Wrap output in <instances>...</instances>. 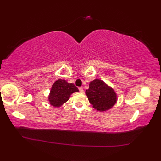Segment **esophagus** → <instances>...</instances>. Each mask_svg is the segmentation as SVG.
<instances>
[{
    "label": "esophagus",
    "mask_w": 161,
    "mask_h": 161,
    "mask_svg": "<svg viewBox=\"0 0 161 161\" xmlns=\"http://www.w3.org/2000/svg\"><path fill=\"white\" fill-rule=\"evenodd\" d=\"M79 91L80 92H83V88H82V87H79Z\"/></svg>",
    "instance_id": "34e87169"
}]
</instances>
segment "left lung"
Segmentation results:
<instances>
[{"instance_id": "8db88e82", "label": "left lung", "mask_w": 161, "mask_h": 161, "mask_svg": "<svg viewBox=\"0 0 161 161\" xmlns=\"http://www.w3.org/2000/svg\"><path fill=\"white\" fill-rule=\"evenodd\" d=\"M85 93L93 108L99 111L111 109L117 101V95L114 89L99 79L91 81Z\"/></svg>"}]
</instances>
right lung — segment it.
Instances as JSON below:
<instances>
[{
  "label": "right lung",
  "instance_id": "obj_1",
  "mask_svg": "<svg viewBox=\"0 0 161 161\" xmlns=\"http://www.w3.org/2000/svg\"><path fill=\"white\" fill-rule=\"evenodd\" d=\"M79 89L73 83H69L64 79H58L53 84L48 99L53 107H60L69 100L70 95Z\"/></svg>",
  "mask_w": 161,
  "mask_h": 161
}]
</instances>
